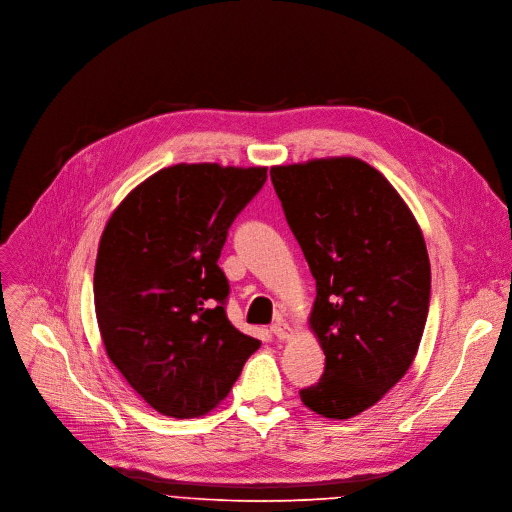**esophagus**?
Instances as JSON below:
<instances>
[{"mask_svg": "<svg viewBox=\"0 0 512 512\" xmlns=\"http://www.w3.org/2000/svg\"><path fill=\"white\" fill-rule=\"evenodd\" d=\"M271 333L280 339V341H288V339H292V335H294V329L290 327L288 322H284V320H277L275 324H271Z\"/></svg>", "mask_w": 512, "mask_h": 512, "instance_id": "34e87169", "label": "esophagus"}]
</instances>
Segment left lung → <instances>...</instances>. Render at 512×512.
<instances>
[{
  "label": "left lung",
  "mask_w": 512,
  "mask_h": 512,
  "mask_svg": "<svg viewBox=\"0 0 512 512\" xmlns=\"http://www.w3.org/2000/svg\"><path fill=\"white\" fill-rule=\"evenodd\" d=\"M269 175L316 280L308 322L324 374L300 398L343 421L380 402L416 357L431 296L427 245L392 183L361 159L275 165Z\"/></svg>",
  "instance_id": "obj_1"
}]
</instances>
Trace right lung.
<instances>
[{
  "instance_id": "right-lung-1",
  "label": "right lung",
  "mask_w": 512,
  "mask_h": 512,
  "mask_svg": "<svg viewBox=\"0 0 512 512\" xmlns=\"http://www.w3.org/2000/svg\"><path fill=\"white\" fill-rule=\"evenodd\" d=\"M265 179L267 167H165L136 185L102 232L94 302L106 353L165 416L210 412L261 345L226 316L218 257Z\"/></svg>"
}]
</instances>
